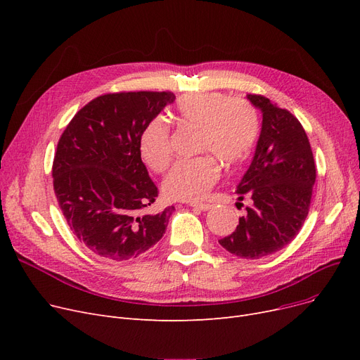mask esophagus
Returning a JSON list of instances; mask_svg holds the SVG:
<instances>
[{
	"label": "esophagus",
	"mask_w": 360,
	"mask_h": 360,
	"mask_svg": "<svg viewBox=\"0 0 360 360\" xmlns=\"http://www.w3.org/2000/svg\"><path fill=\"white\" fill-rule=\"evenodd\" d=\"M190 207H193V209H197L200 212H207V210L212 209L210 204H202V202H200V204L198 202H191Z\"/></svg>",
	"instance_id": "1"
}]
</instances>
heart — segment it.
<instances>
[{
	"label": "heart",
	"instance_id": "1",
	"mask_svg": "<svg viewBox=\"0 0 360 360\" xmlns=\"http://www.w3.org/2000/svg\"><path fill=\"white\" fill-rule=\"evenodd\" d=\"M175 112L181 125L198 129L197 150L213 154L226 167L238 166L247 159L258 139V112L245 98H228L221 91L190 93L178 101ZM139 147L151 170H165L172 160L167 120H151L141 132ZM212 157L202 155L175 163L162 184L165 197L179 201L202 200L220 174Z\"/></svg>",
	"mask_w": 360,
	"mask_h": 360
}]
</instances>
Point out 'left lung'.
<instances>
[{
	"mask_svg": "<svg viewBox=\"0 0 360 360\" xmlns=\"http://www.w3.org/2000/svg\"><path fill=\"white\" fill-rule=\"evenodd\" d=\"M262 112L255 155L238 185L239 200L252 205L232 235L219 240L231 254L258 259L290 243L309 213L316 178L312 148L299 120L262 94H248ZM240 204V202H239Z\"/></svg>",
	"mask_w": 360,
	"mask_h": 360,
	"instance_id": "1",
	"label": "left lung"
}]
</instances>
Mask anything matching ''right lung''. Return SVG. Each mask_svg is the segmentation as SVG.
Returning <instances> with one entry per match:
<instances>
[{
  "label": "right lung",
  "mask_w": 360,
  "mask_h": 360,
  "mask_svg": "<svg viewBox=\"0 0 360 360\" xmlns=\"http://www.w3.org/2000/svg\"><path fill=\"white\" fill-rule=\"evenodd\" d=\"M172 91L106 93L70 121L52 163L53 191L71 232L109 261L134 259L162 239L175 207L147 214L159 194L141 162L140 136Z\"/></svg>",
  "instance_id": "1"
}]
</instances>
